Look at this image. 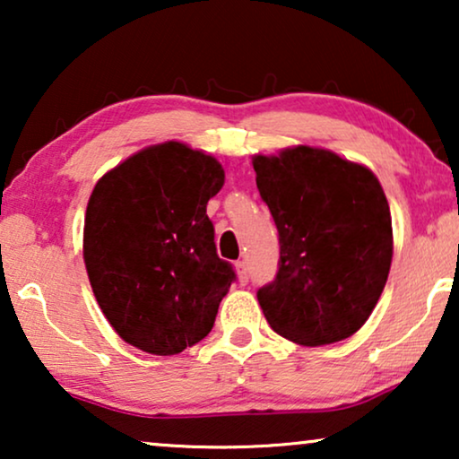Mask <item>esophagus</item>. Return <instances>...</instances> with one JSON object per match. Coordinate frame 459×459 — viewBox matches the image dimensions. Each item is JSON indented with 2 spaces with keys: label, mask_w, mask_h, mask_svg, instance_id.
Listing matches in <instances>:
<instances>
[{
  "label": "esophagus",
  "mask_w": 459,
  "mask_h": 459,
  "mask_svg": "<svg viewBox=\"0 0 459 459\" xmlns=\"http://www.w3.org/2000/svg\"><path fill=\"white\" fill-rule=\"evenodd\" d=\"M234 267H236L238 278H240L242 281H247V280H248V267H247V261H236V263H234Z\"/></svg>",
  "instance_id": "esophagus-1"
}]
</instances>
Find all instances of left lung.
<instances>
[{"label": "left lung", "instance_id": "8db88e82", "mask_svg": "<svg viewBox=\"0 0 459 459\" xmlns=\"http://www.w3.org/2000/svg\"><path fill=\"white\" fill-rule=\"evenodd\" d=\"M280 234V269L256 292L273 332L303 347L353 336L372 316L393 261V221L366 165L325 148L255 154Z\"/></svg>", "mask_w": 459, "mask_h": 459}]
</instances>
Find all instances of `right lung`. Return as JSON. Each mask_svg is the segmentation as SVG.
<instances>
[{
  "mask_svg": "<svg viewBox=\"0 0 459 459\" xmlns=\"http://www.w3.org/2000/svg\"><path fill=\"white\" fill-rule=\"evenodd\" d=\"M223 181L215 156L171 140L131 154L93 186L85 269L104 317L131 347L178 355L211 332L236 278L206 215Z\"/></svg>",
  "mask_w": 459,
  "mask_h": 459,
  "instance_id": "obj_1",
  "label": "right lung"
}]
</instances>
